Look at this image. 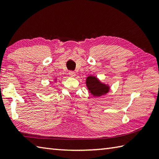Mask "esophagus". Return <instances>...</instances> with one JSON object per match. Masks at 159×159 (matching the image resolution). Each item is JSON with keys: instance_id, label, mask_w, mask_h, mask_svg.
Listing matches in <instances>:
<instances>
[{"instance_id": "34e87169", "label": "esophagus", "mask_w": 159, "mask_h": 159, "mask_svg": "<svg viewBox=\"0 0 159 159\" xmlns=\"http://www.w3.org/2000/svg\"><path fill=\"white\" fill-rule=\"evenodd\" d=\"M69 74H70V76H72V77H74L76 76V74H75V72H74V71H70Z\"/></svg>"}]
</instances>
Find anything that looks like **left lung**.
<instances>
[{"label":"left lung","mask_w":159,"mask_h":159,"mask_svg":"<svg viewBox=\"0 0 159 159\" xmlns=\"http://www.w3.org/2000/svg\"><path fill=\"white\" fill-rule=\"evenodd\" d=\"M86 85L89 93L93 96H100L108 93L109 87L101 83L95 76H88L86 80Z\"/></svg>","instance_id":"8db88e82"}]
</instances>
